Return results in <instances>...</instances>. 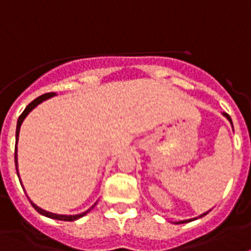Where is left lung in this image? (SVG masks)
I'll list each match as a JSON object with an SVG mask.
<instances>
[{
    "instance_id": "left-lung-1",
    "label": "left lung",
    "mask_w": 251,
    "mask_h": 251,
    "mask_svg": "<svg viewBox=\"0 0 251 251\" xmlns=\"http://www.w3.org/2000/svg\"><path fill=\"white\" fill-rule=\"evenodd\" d=\"M223 116H225L226 119L228 120V121L231 122V125H232V120H231V117H229V116L227 115V113H223ZM233 126V125H232ZM210 211V210H209ZM209 211H206V213H203V214H201V215H200V217H197V218H192V219H185V221H180V222H178V223H176V225H180V223H188V222H192V221H195V219H199V218H202V217H205V215H206L207 213H209Z\"/></svg>"
}]
</instances>
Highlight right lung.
I'll return each instance as SVG.
<instances>
[{
    "mask_svg": "<svg viewBox=\"0 0 251 251\" xmlns=\"http://www.w3.org/2000/svg\"><path fill=\"white\" fill-rule=\"evenodd\" d=\"M55 94L54 93H48V94H44V95H41V97H38L37 99H34L33 101H30L29 104L26 105V108L23 111V113L19 116V119H18V124H16V134H15V138H16V144H18V139H19V131H20V126H22V124H23V121L25 120V117L28 115H29V112H32L34 109V108L37 107L38 104H41L42 101L48 100V99H50V98L54 97ZM16 144H15V166H16V174H18V176H19V170H18V152H16ZM20 184H22V180H20ZM29 199V197H28ZM30 203H32V206L36 209V210L38 211L40 214H42V215H45V217L48 218H51V219H56V221H66V222H72V221H77V219H79V218H82L83 215H86L89 211L93 209L95 205H97V202L94 203L93 206L89 209V210L83 211V213H79V214H75V215H66V214H55V213H50V211L48 210H44V209H41L40 206H37L36 203L33 202V201H30Z\"/></svg>",
    "mask_w": 251,
    "mask_h": 251,
    "instance_id": "add662e5",
    "label": "right lung"
}]
</instances>
